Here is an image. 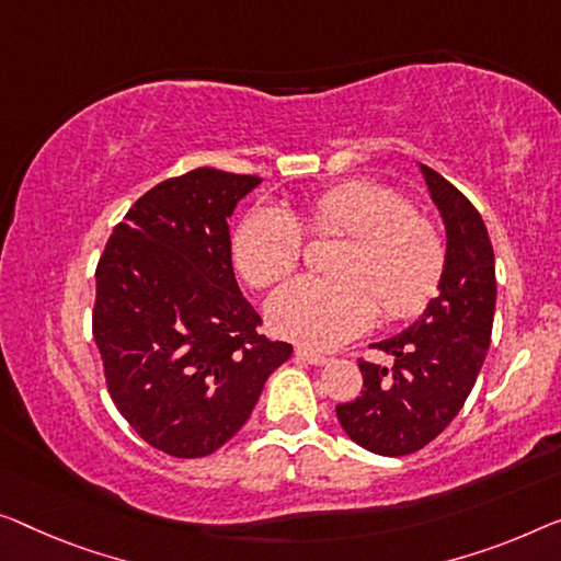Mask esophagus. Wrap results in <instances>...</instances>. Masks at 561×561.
<instances>
[{
    "mask_svg": "<svg viewBox=\"0 0 561 561\" xmlns=\"http://www.w3.org/2000/svg\"><path fill=\"white\" fill-rule=\"evenodd\" d=\"M297 357L307 365H328L330 357H324L322 353H314V350L309 347H297Z\"/></svg>",
    "mask_w": 561,
    "mask_h": 561,
    "instance_id": "esophagus-1",
    "label": "esophagus"
}]
</instances>
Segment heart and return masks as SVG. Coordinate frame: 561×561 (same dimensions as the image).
<instances>
[{
	"label": "heart",
	"mask_w": 561,
	"mask_h": 561,
	"mask_svg": "<svg viewBox=\"0 0 561 561\" xmlns=\"http://www.w3.org/2000/svg\"><path fill=\"white\" fill-rule=\"evenodd\" d=\"M312 233H345L332 279L299 277L274 291L272 330L307 347H337L378 317L423 312L436 295L446 247L436 224L382 183L355 179L320 191L305 206ZM305 233L279 206H256L231 237V256L252 287H270L302 259Z\"/></svg>",
	"instance_id": "obj_1"
}]
</instances>
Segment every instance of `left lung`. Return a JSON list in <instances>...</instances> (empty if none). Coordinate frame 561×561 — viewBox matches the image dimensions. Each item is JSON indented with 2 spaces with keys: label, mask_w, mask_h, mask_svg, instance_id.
<instances>
[{
  "label": "left lung",
  "mask_w": 561,
  "mask_h": 561,
  "mask_svg": "<svg viewBox=\"0 0 561 561\" xmlns=\"http://www.w3.org/2000/svg\"><path fill=\"white\" fill-rule=\"evenodd\" d=\"M446 227L438 297L403 332L370 347L392 365L360 363L363 390L337 405L350 438L378 456H408L461 411L486 360L496 309V270L486 224L454 183L417 163Z\"/></svg>",
  "instance_id": "left-lung-1"
}]
</instances>
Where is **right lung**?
<instances>
[{
    "instance_id": "right-lung-1",
    "label": "right lung",
    "mask_w": 561,
    "mask_h": 561,
    "mask_svg": "<svg viewBox=\"0 0 561 561\" xmlns=\"http://www.w3.org/2000/svg\"><path fill=\"white\" fill-rule=\"evenodd\" d=\"M259 183L216 169L158 183L98 262L93 337L107 390L138 436L175 458L221 448L291 355L259 332L231 266L229 219Z\"/></svg>"
}]
</instances>
